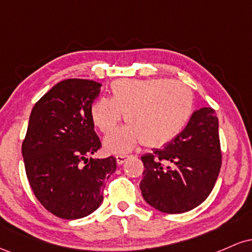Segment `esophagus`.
<instances>
[{"instance_id":"esophagus-1","label":"esophagus","mask_w":252,"mask_h":252,"mask_svg":"<svg viewBox=\"0 0 252 252\" xmlns=\"http://www.w3.org/2000/svg\"><path fill=\"white\" fill-rule=\"evenodd\" d=\"M126 158H129V155L121 154V155H117L116 156V161H117L118 164H123L126 161Z\"/></svg>"}]
</instances>
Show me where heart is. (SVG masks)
<instances>
[{"label":"heart","mask_w":252,"mask_h":252,"mask_svg":"<svg viewBox=\"0 0 252 252\" xmlns=\"http://www.w3.org/2000/svg\"><path fill=\"white\" fill-rule=\"evenodd\" d=\"M111 98L100 97L92 103V122L103 134H110L122 114L128 126L105 140L110 152H126L138 143L160 148L174 141L189 124L194 108L193 92L176 80L120 79L110 86Z\"/></svg>","instance_id":"b5f03b06"}]
</instances>
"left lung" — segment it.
<instances>
[{"label": "left lung", "instance_id": "8db88e82", "mask_svg": "<svg viewBox=\"0 0 252 252\" xmlns=\"http://www.w3.org/2000/svg\"><path fill=\"white\" fill-rule=\"evenodd\" d=\"M140 189L150 206L184 213L206 200L220 172L218 118L212 108L193 112L189 124L163 149L143 155Z\"/></svg>", "mask_w": 252, "mask_h": 252}]
</instances>
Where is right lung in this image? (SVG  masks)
I'll return each mask as SVG.
<instances>
[{
    "label": "right lung",
    "instance_id": "obj_1",
    "mask_svg": "<svg viewBox=\"0 0 252 252\" xmlns=\"http://www.w3.org/2000/svg\"><path fill=\"white\" fill-rule=\"evenodd\" d=\"M100 86L63 80L32 109L22 142L26 174L37 200L59 218L79 219L96 211L116 170L114 156L91 158L102 147L90 114Z\"/></svg>",
    "mask_w": 252,
    "mask_h": 252
}]
</instances>
